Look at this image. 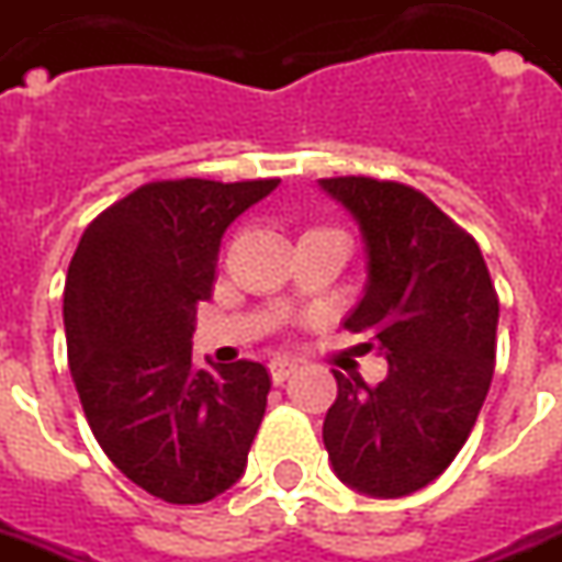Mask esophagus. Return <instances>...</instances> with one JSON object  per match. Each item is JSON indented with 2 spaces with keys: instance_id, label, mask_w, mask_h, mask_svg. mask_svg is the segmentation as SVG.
<instances>
[{
  "instance_id": "34e87169",
  "label": "esophagus",
  "mask_w": 562,
  "mask_h": 562,
  "mask_svg": "<svg viewBox=\"0 0 562 562\" xmlns=\"http://www.w3.org/2000/svg\"><path fill=\"white\" fill-rule=\"evenodd\" d=\"M294 370H297V364L289 361V358H273V361H270V379H273L277 385H282L285 379L292 376Z\"/></svg>"
}]
</instances>
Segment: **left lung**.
<instances>
[{
  "label": "left lung",
  "instance_id": "1",
  "mask_svg": "<svg viewBox=\"0 0 562 562\" xmlns=\"http://www.w3.org/2000/svg\"><path fill=\"white\" fill-rule=\"evenodd\" d=\"M318 189L364 244V294L342 325L389 361L376 389L334 370L322 439L342 484L397 499L446 472L482 413L499 301L479 244L413 186L330 177Z\"/></svg>",
  "mask_w": 562,
  "mask_h": 562
}]
</instances>
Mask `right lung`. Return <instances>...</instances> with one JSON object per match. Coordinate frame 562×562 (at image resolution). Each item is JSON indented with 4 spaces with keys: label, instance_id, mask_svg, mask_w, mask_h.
<instances>
[{
    "label": "right lung",
    "instance_id": "add662e5",
    "mask_svg": "<svg viewBox=\"0 0 562 562\" xmlns=\"http://www.w3.org/2000/svg\"><path fill=\"white\" fill-rule=\"evenodd\" d=\"M280 180H161L90 222L68 265V367L102 451L128 482L198 506L240 482L268 406L258 361L192 367L222 234Z\"/></svg>",
    "mask_w": 562,
    "mask_h": 562
}]
</instances>
